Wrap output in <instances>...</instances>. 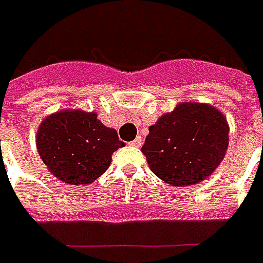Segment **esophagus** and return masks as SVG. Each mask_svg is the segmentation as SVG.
Segmentation results:
<instances>
[{
    "mask_svg": "<svg viewBox=\"0 0 263 263\" xmlns=\"http://www.w3.org/2000/svg\"><path fill=\"white\" fill-rule=\"evenodd\" d=\"M130 144H132V146H135V147H140L141 144H143V139H141L140 136H139V137H136L135 140L132 141Z\"/></svg>",
    "mask_w": 263,
    "mask_h": 263,
    "instance_id": "34e87169",
    "label": "esophagus"
}]
</instances>
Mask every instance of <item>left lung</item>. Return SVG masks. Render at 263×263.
I'll return each mask as SVG.
<instances>
[{"instance_id": "left-lung-1", "label": "left lung", "mask_w": 263, "mask_h": 263, "mask_svg": "<svg viewBox=\"0 0 263 263\" xmlns=\"http://www.w3.org/2000/svg\"><path fill=\"white\" fill-rule=\"evenodd\" d=\"M230 126L217 107L182 102L148 127L141 147L150 170L174 187L204 181L224 160Z\"/></svg>"}]
</instances>
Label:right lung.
<instances>
[{"label":"right lung","mask_w":263,"mask_h":263,"mask_svg":"<svg viewBox=\"0 0 263 263\" xmlns=\"http://www.w3.org/2000/svg\"><path fill=\"white\" fill-rule=\"evenodd\" d=\"M35 141L49 173L70 185L95 181L109 168L113 152L124 147L116 130L106 127L98 113L82 109L58 110L46 116Z\"/></svg>","instance_id":"obj_1"}]
</instances>
